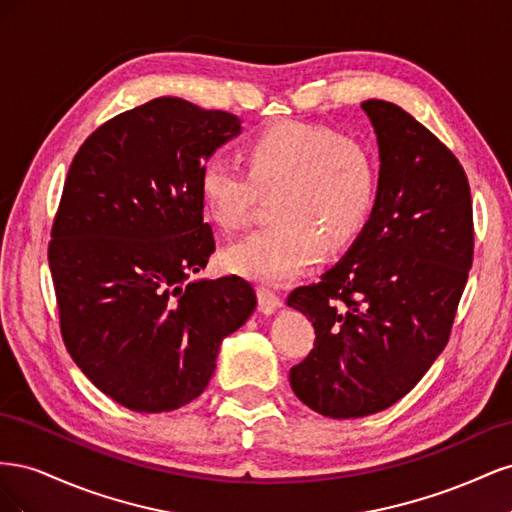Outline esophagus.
Masks as SVG:
<instances>
[{
	"mask_svg": "<svg viewBox=\"0 0 512 512\" xmlns=\"http://www.w3.org/2000/svg\"><path fill=\"white\" fill-rule=\"evenodd\" d=\"M256 294H258V305L265 314H273L277 307H282V297L277 292L260 286V288H256Z\"/></svg>",
	"mask_w": 512,
	"mask_h": 512,
	"instance_id": "obj_1",
	"label": "esophagus"
}]
</instances>
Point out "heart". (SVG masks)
<instances>
[{
  "label": "heart",
  "instance_id": "obj_1",
  "mask_svg": "<svg viewBox=\"0 0 512 512\" xmlns=\"http://www.w3.org/2000/svg\"><path fill=\"white\" fill-rule=\"evenodd\" d=\"M245 170L211 158L198 173V196L209 218L235 230L250 218L258 192L275 190L273 224L224 252V267L247 280L286 284L329 250L348 245L376 200V162L356 138L316 123L288 121L256 134L243 149Z\"/></svg>",
  "mask_w": 512,
  "mask_h": 512
}]
</instances>
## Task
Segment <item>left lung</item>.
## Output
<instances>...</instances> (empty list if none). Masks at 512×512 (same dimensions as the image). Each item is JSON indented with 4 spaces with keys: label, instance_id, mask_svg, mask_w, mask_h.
Returning a JSON list of instances; mask_svg holds the SVG:
<instances>
[{
    "label": "left lung",
    "instance_id": "8db88e82",
    "mask_svg": "<svg viewBox=\"0 0 512 512\" xmlns=\"http://www.w3.org/2000/svg\"><path fill=\"white\" fill-rule=\"evenodd\" d=\"M380 147L371 218L342 262L288 305L316 329L290 369L307 408L331 418L376 414L408 395L451 337L474 258L466 170L404 108L363 102Z\"/></svg>",
    "mask_w": 512,
    "mask_h": 512
}]
</instances>
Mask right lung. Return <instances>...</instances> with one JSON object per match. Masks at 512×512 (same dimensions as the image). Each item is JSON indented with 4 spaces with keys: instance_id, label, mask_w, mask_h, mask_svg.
Wrapping results in <instances>:
<instances>
[{
    "instance_id": "right-lung-1",
    "label": "right lung",
    "mask_w": 512,
    "mask_h": 512,
    "mask_svg": "<svg viewBox=\"0 0 512 512\" xmlns=\"http://www.w3.org/2000/svg\"><path fill=\"white\" fill-rule=\"evenodd\" d=\"M239 123L164 96L102 123L70 164L49 241L59 329L83 374L128 410L190 404L256 307L239 275L188 282L215 250L198 173Z\"/></svg>"
}]
</instances>
